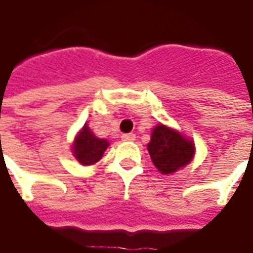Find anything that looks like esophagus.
Here are the masks:
<instances>
[{"label":"esophagus","instance_id":"1","mask_svg":"<svg viewBox=\"0 0 253 253\" xmlns=\"http://www.w3.org/2000/svg\"><path fill=\"white\" fill-rule=\"evenodd\" d=\"M122 139L126 141V142H131V141L135 139V135H134L132 132H130V134H123V135H122Z\"/></svg>","mask_w":253,"mask_h":253}]
</instances>
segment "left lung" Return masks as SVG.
<instances>
[{
	"label": "left lung",
	"mask_w": 253,
	"mask_h": 253,
	"mask_svg": "<svg viewBox=\"0 0 253 253\" xmlns=\"http://www.w3.org/2000/svg\"><path fill=\"white\" fill-rule=\"evenodd\" d=\"M148 150L154 167L161 173L170 175L190 164L195 154V145L173 128L157 125L152 131Z\"/></svg>",
	"instance_id": "1"
}]
</instances>
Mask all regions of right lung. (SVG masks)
Here are the masks:
<instances>
[{
  "mask_svg": "<svg viewBox=\"0 0 253 253\" xmlns=\"http://www.w3.org/2000/svg\"><path fill=\"white\" fill-rule=\"evenodd\" d=\"M108 145L110 142L107 139L96 137L85 123L81 131L77 134V137L74 138L72 146L73 156L81 165L96 164L99 160H101Z\"/></svg>",
  "mask_w": 253,
  "mask_h": 253,
  "instance_id": "1",
  "label": "right lung"
}]
</instances>
